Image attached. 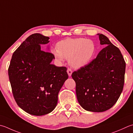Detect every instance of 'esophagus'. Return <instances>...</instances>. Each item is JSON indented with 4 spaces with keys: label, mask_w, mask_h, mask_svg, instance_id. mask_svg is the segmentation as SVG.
I'll return each instance as SVG.
<instances>
[{
    "label": "esophagus",
    "mask_w": 133,
    "mask_h": 133,
    "mask_svg": "<svg viewBox=\"0 0 133 133\" xmlns=\"http://www.w3.org/2000/svg\"><path fill=\"white\" fill-rule=\"evenodd\" d=\"M67 73H68V75H69V77H70L71 75V74H72V70L70 69H67Z\"/></svg>",
    "instance_id": "obj_1"
}]
</instances>
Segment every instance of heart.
<instances>
[{"label": "heart", "mask_w": 133, "mask_h": 133, "mask_svg": "<svg viewBox=\"0 0 133 133\" xmlns=\"http://www.w3.org/2000/svg\"><path fill=\"white\" fill-rule=\"evenodd\" d=\"M56 59L62 62L69 59L70 66L79 69L92 60L95 54L93 41L84 38H67L58 43L56 49L52 50Z\"/></svg>", "instance_id": "obj_1"}]
</instances>
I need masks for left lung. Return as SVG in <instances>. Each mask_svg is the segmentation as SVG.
Wrapping results in <instances>:
<instances>
[{
    "label": "left lung",
    "mask_w": 133,
    "mask_h": 133,
    "mask_svg": "<svg viewBox=\"0 0 133 133\" xmlns=\"http://www.w3.org/2000/svg\"><path fill=\"white\" fill-rule=\"evenodd\" d=\"M101 45L106 46L96 58L72 73L80 105L85 110L101 112L116 103L123 89L126 63L119 49L103 34Z\"/></svg>",
    "instance_id": "obj_1"
}]
</instances>
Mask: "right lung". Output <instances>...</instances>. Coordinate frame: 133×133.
I'll list each match as a JSON object with an SVG mask.
<instances>
[{"instance_id":"obj_1","label":"right lung","mask_w":133,"mask_h":133,"mask_svg":"<svg viewBox=\"0 0 133 133\" xmlns=\"http://www.w3.org/2000/svg\"><path fill=\"white\" fill-rule=\"evenodd\" d=\"M49 38L41 34L30 35L13 53L8 69L14 99L30 115L41 116L56 107L58 93L67 78L66 67L51 62L52 54L41 49Z\"/></svg>"}]
</instances>
